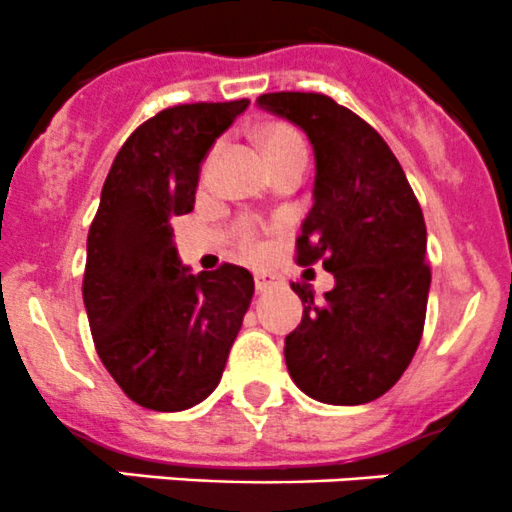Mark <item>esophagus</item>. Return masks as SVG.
<instances>
[{
  "mask_svg": "<svg viewBox=\"0 0 512 512\" xmlns=\"http://www.w3.org/2000/svg\"><path fill=\"white\" fill-rule=\"evenodd\" d=\"M273 283H276V276H271V273H256V291H268Z\"/></svg>",
  "mask_w": 512,
  "mask_h": 512,
  "instance_id": "34e87169",
  "label": "esophagus"
}]
</instances>
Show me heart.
<instances>
[{
  "label": "heart",
  "instance_id": "1",
  "mask_svg": "<svg viewBox=\"0 0 512 512\" xmlns=\"http://www.w3.org/2000/svg\"><path fill=\"white\" fill-rule=\"evenodd\" d=\"M258 141H261L263 151H266L268 164L276 166L281 161L296 159V156H306V141L298 134L293 126L288 124H268L258 131ZM241 244L249 254H258V239L251 229H244Z\"/></svg>",
  "mask_w": 512,
  "mask_h": 512
}]
</instances>
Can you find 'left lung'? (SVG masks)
I'll use <instances>...</instances> for the list:
<instances>
[{"mask_svg": "<svg viewBox=\"0 0 512 512\" xmlns=\"http://www.w3.org/2000/svg\"><path fill=\"white\" fill-rule=\"evenodd\" d=\"M258 106L306 131L316 154L313 206L296 263L321 261L336 286L313 301L291 283L303 318L286 336L288 373L331 406L376 401L408 368L426 323V221L401 164L368 121L313 91H276Z\"/></svg>", "mask_w": 512, "mask_h": 512, "instance_id": "1", "label": "left lung"}]
</instances>
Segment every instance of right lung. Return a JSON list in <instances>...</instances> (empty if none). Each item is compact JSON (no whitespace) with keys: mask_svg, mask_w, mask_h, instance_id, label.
Masks as SVG:
<instances>
[{"mask_svg":"<svg viewBox=\"0 0 512 512\" xmlns=\"http://www.w3.org/2000/svg\"><path fill=\"white\" fill-rule=\"evenodd\" d=\"M246 106L159 111L124 141L101 189L86 239V316L104 368L149 411H186L219 386L254 296V276L234 263L189 273L171 229L194 209L201 161Z\"/></svg>","mask_w":512,"mask_h":512,"instance_id":"obj_1","label":"right lung"}]
</instances>
